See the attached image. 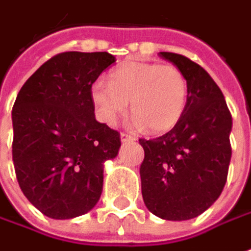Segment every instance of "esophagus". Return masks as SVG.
Returning a JSON list of instances; mask_svg holds the SVG:
<instances>
[{
  "mask_svg": "<svg viewBox=\"0 0 251 251\" xmlns=\"http://www.w3.org/2000/svg\"><path fill=\"white\" fill-rule=\"evenodd\" d=\"M136 138L130 136V134H127V133H121V141L122 143H129V141H134Z\"/></svg>",
  "mask_w": 251,
  "mask_h": 251,
  "instance_id": "esophagus-1",
  "label": "esophagus"
}]
</instances>
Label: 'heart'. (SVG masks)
<instances>
[{
  "mask_svg": "<svg viewBox=\"0 0 251 251\" xmlns=\"http://www.w3.org/2000/svg\"><path fill=\"white\" fill-rule=\"evenodd\" d=\"M187 80L171 64L129 61L108 76V84H94L91 96L98 115L108 125L127 111L136 114L133 125L148 126L152 131H166L179 122L186 108Z\"/></svg>",
  "mask_w": 251,
  "mask_h": 251,
  "instance_id": "b5f03b06",
  "label": "heart"
}]
</instances>
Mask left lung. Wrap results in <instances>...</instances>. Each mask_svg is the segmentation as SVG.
<instances>
[{"label":"left lung","mask_w":251,"mask_h":251,"mask_svg":"<svg viewBox=\"0 0 251 251\" xmlns=\"http://www.w3.org/2000/svg\"><path fill=\"white\" fill-rule=\"evenodd\" d=\"M187 80L186 108L160 137L140 138L141 193L147 208L166 220H189L206 211L223 192L231 160L232 118L223 92L199 64L175 52H159Z\"/></svg>","instance_id":"1"}]
</instances>
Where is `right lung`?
Segmentation results:
<instances>
[{
	"label": "right lung",
	"mask_w": 251,
	"mask_h": 251,
	"mask_svg": "<svg viewBox=\"0 0 251 251\" xmlns=\"http://www.w3.org/2000/svg\"><path fill=\"white\" fill-rule=\"evenodd\" d=\"M115 62L106 51H66L28 78L12 110V157L28 201L51 219L89 212L103 190V163L121 136L95 120L92 84Z\"/></svg>",
	"instance_id": "1"
}]
</instances>
